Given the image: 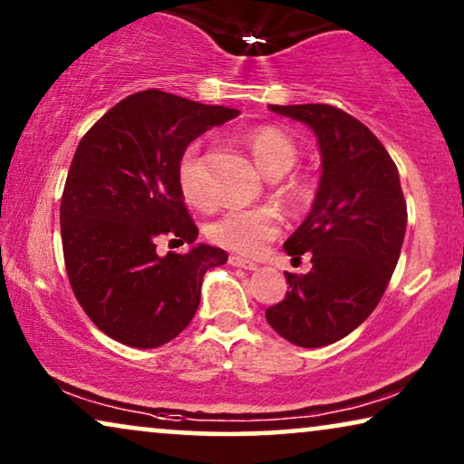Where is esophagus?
I'll use <instances>...</instances> for the list:
<instances>
[{"label": "esophagus", "instance_id": "esophagus-1", "mask_svg": "<svg viewBox=\"0 0 464 464\" xmlns=\"http://www.w3.org/2000/svg\"><path fill=\"white\" fill-rule=\"evenodd\" d=\"M230 264L234 268H245V270H256L257 264L251 262V259L246 257H240V256H230Z\"/></svg>", "mask_w": 464, "mask_h": 464}]
</instances>
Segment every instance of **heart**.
I'll return each instance as SVG.
<instances>
[{
  "mask_svg": "<svg viewBox=\"0 0 464 464\" xmlns=\"http://www.w3.org/2000/svg\"><path fill=\"white\" fill-rule=\"evenodd\" d=\"M246 145L251 156L262 173L268 177H281L295 167L300 151L289 135L275 126H257L246 132ZM177 181L179 189L189 205L207 207L208 194L202 181V160L198 145H189L177 164ZM285 196L294 205H306L313 198V186L310 181L295 179L287 181ZM281 230V215L270 207L257 208H230L221 213L211 226L207 227L208 238L224 249L253 256L272 240Z\"/></svg>",
  "mask_w": 464,
  "mask_h": 464,
  "instance_id": "heart-1",
  "label": "heart"
}]
</instances>
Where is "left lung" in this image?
<instances>
[{
	"label": "left lung",
	"instance_id": "obj_1",
	"mask_svg": "<svg viewBox=\"0 0 464 464\" xmlns=\"http://www.w3.org/2000/svg\"><path fill=\"white\" fill-rule=\"evenodd\" d=\"M270 110L314 130L323 173L308 218L283 245L294 259L308 253L313 268L285 272L289 291L266 321L291 344L327 346L378 306L401 253L408 207L389 151L351 113L325 103Z\"/></svg>",
	"mask_w": 464,
	"mask_h": 464
}]
</instances>
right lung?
<instances>
[{
  "label": "right lung",
  "mask_w": 464,
  "mask_h": 464,
  "mask_svg": "<svg viewBox=\"0 0 464 464\" xmlns=\"http://www.w3.org/2000/svg\"><path fill=\"white\" fill-rule=\"evenodd\" d=\"M237 116L151 88L82 137L61 198L63 256L80 306L110 338L132 348L177 338L198 310L205 272L227 262L224 249L194 243L177 164L196 137ZM162 239L193 249L160 256Z\"/></svg>",
  "instance_id": "1"
}]
</instances>
